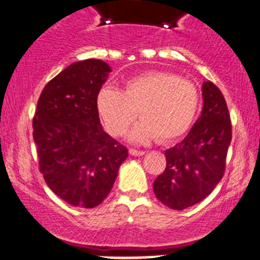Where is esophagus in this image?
I'll list each match as a JSON object with an SVG mask.
<instances>
[{
  "mask_svg": "<svg viewBox=\"0 0 260 260\" xmlns=\"http://www.w3.org/2000/svg\"><path fill=\"white\" fill-rule=\"evenodd\" d=\"M129 153L132 154V156H143V154H145V151H140V149L131 148Z\"/></svg>",
  "mask_w": 260,
  "mask_h": 260,
  "instance_id": "34e87169",
  "label": "esophagus"
}]
</instances>
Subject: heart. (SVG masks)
I'll return each mask as SVG.
<instances>
[{
    "mask_svg": "<svg viewBox=\"0 0 260 260\" xmlns=\"http://www.w3.org/2000/svg\"><path fill=\"white\" fill-rule=\"evenodd\" d=\"M199 101L192 81L157 70L128 79L122 91L111 85L102 86L95 104L104 127L113 136H122L141 114L143 119L128 138L145 143L156 137L169 142L185 135L198 113Z\"/></svg>",
    "mask_w": 260,
    "mask_h": 260,
    "instance_id": "b5f03b06",
    "label": "heart"
}]
</instances>
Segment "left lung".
Returning a JSON list of instances; mask_svg holds the SVG:
<instances>
[{
	"mask_svg": "<svg viewBox=\"0 0 260 260\" xmlns=\"http://www.w3.org/2000/svg\"><path fill=\"white\" fill-rule=\"evenodd\" d=\"M201 115L185 138L169 148L166 169L154 180L153 191L164 205L183 210L199 204L216 187L225 171L232 142L226 102L215 84H203Z\"/></svg>",
	"mask_w": 260,
	"mask_h": 260,
	"instance_id": "obj_1",
	"label": "left lung"
}]
</instances>
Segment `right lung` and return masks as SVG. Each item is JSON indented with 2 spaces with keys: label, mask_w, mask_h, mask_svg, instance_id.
<instances>
[{
  "label": "right lung",
  "mask_w": 260,
  "mask_h": 260,
  "mask_svg": "<svg viewBox=\"0 0 260 260\" xmlns=\"http://www.w3.org/2000/svg\"><path fill=\"white\" fill-rule=\"evenodd\" d=\"M111 67L73 62L44 88L34 117V141L46 185L65 203L98 206L111 192L128 149L103 131L95 99Z\"/></svg>",
  "instance_id": "obj_1"
}]
</instances>
